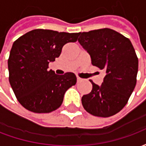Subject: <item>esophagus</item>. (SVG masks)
I'll return each instance as SVG.
<instances>
[{"label": "esophagus", "instance_id": "esophagus-1", "mask_svg": "<svg viewBox=\"0 0 146 146\" xmlns=\"http://www.w3.org/2000/svg\"><path fill=\"white\" fill-rule=\"evenodd\" d=\"M76 80H77V82H80V81H82L83 80L82 78H80V76H76Z\"/></svg>", "mask_w": 146, "mask_h": 146}]
</instances>
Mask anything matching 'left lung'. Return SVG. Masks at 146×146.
Listing matches in <instances>:
<instances>
[{"instance_id": "obj_1", "label": "left lung", "mask_w": 146, "mask_h": 146, "mask_svg": "<svg viewBox=\"0 0 146 146\" xmlns=\"http://www.w3.org/2000/svg\"><path fill=\"white\" fill-rule=\"evenodd\" d=\"M78 42L91 56L92 64L106 75L101 86L81 98L84 110L93 116L109 117L119 113L127 103L137 82L138 59L128 38L104 28L79 33Z\"/></svg>"}]
</instances>
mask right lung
<instances>
[{"label": "right lung", "mask_w": 146, "mask_h": 146, "mask_svg": "<svg viewBox=\"0 0 146 146\" xmlns=\"http://www.w3.org/2000/svg\"><path fill=\"white\" fill-rule=\"evenodd\" d=\"M79 33L36 29L13 43L8 60L9 82L19 102L33 113L56 110L65 92L75 85L73 73L57 75L48 70V64L59 57L66 43L76 42Z\"/></svg>", "instance_id": "add662e5"}]
</instances>
